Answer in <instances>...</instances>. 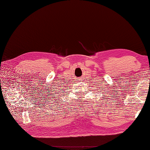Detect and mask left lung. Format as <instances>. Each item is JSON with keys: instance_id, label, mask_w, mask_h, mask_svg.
<instances>
[{"instance_id": "obj_1", "label": "left lung", "mask_w": 150, "mask_h": 150, "mask_svg": "<svg viewBox=\"0 0 150 150\" xmlns=\"http://www.w3.org/2000/svg\"><path fill=\"white\" fill-rule=\"evenodd\" d=\"M103 96H104V95H103ZM111 97H113V96H111ZM106 97H105V98H106ZM103 98V99H106V98ZM111 98V99H112L113 98ZM106 99H107V98H106ZM109 99H110V100H111V99H110V98H109ZM107 101H108V99H107Z\"/></svg>"}]
</instances>
